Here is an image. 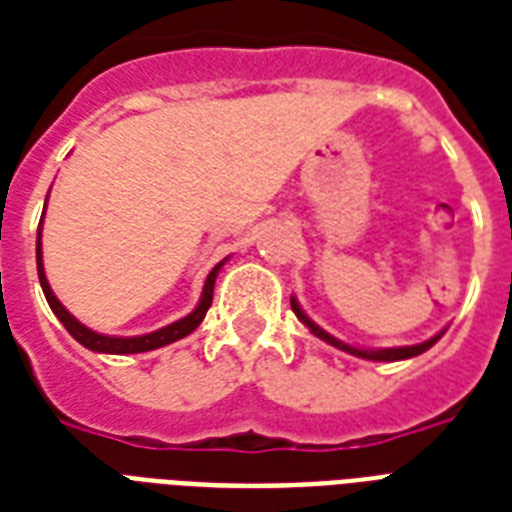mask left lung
Listing matches in <instances>:
<instances>
[{
  "label": "left lung",
  "mask_w": 512,
  "mask_h": 512,
  "mask_svg": "<svg viewBox=\"0 0 512 512\" xmlns=\"http://www.w3.org/2000/svg\"><path fill=\"white\" fill-rule=\"evenodd\" d=\"M292 303V311H295V316L300 321H303L305 327L311 329V335H316L319 340L329 342V345H335V348L345 350V353H350V356H358V358H366V361H404V358H414L420 356V353H425L428 348H433L441 337H444L446 329H441L438 335H433L430 340L425 342H417V345H401V348H356V345H348V342L337 340L335 335H329V332H324V329L316 324V321H311V316L300 308V303H297V297H292L289 300Z\"/></svg>",
  "instance_id": "8db88e82"
}]
</instances>
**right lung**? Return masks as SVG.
Instances as JSON below:
<instances>
[{"mask_svg": "<svg viewBox=\"0 0 512 512\" xmlns=\"http://www.w3.org/2000/svg\"><path fill=\"white\" fill-rule=\"evenodd\" d=\"M47 209V204H44ZM44 217V212H42ZM228 260V257H225ZM225 260L209 271L207 281H204V289H201V297L196 308H193L188 316L183 319L172 321L167 327L156 329V332H148V335H135V337H116V335H100L95 329L84 327L82 321L76 319L74 313L66 311V305L60 303L55 292H52L50 281H47V273H44V260H42V225H39V231H36V271H39V284H42V292L47 297V303H50L52 313L58 316L60 324L68 329V335L74 337L76 342H82L84 348L92 350V353H111V356H127V353H146V350H156V348H164V345H170V342L183 340L193 332V329L199 327L204 316H207L209 305H212V292H215V279L220 268L225 265Z\"/></svg>", "mask_w": 512, "mask_h": 512, "instance_id": "1", "label": "right lung"}]
</instances>
